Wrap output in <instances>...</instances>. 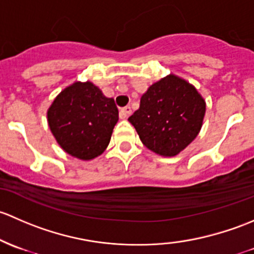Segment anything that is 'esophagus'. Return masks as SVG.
<instances>
[{"instance_id": "obj_1", "label": "esophagus", "mask_w": 254, "mask_h": 254, "mask_svg": "<svg viewBox=\"0 0 254 254\" xmlns=\"http://www.w3.org/2000/svg\"><path fill=\"white\" fill-rule=\"evenodd\" d=\"M130 114H132V109H130V106H126V108L121 109V111H120V117H121L122 120H125L127 119Z\"/></svg>"}]
</instances>
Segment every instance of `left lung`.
<instances>
[{
    "label": "left lung",
    "mask_w": 254,
    "mask_h": 254,
    "mask_svg": "<svg viewBox=\"0 0 254 254\" xmlns=\"http://www.w3.org/2000/svg\"><path fill=\"white\" fill-rule=\"evenodd\" d=\"M204 115L205 100L194 85L169 74L148 88L128 121L149 150L175 156L195 139Z\"/></svg>",
    "instance_id": "left-lung-1"
}]
</instances>
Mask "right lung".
Returning <instances> with one entry per match:
<instances>
[{
	"label": "right lung",
	"mask_w": 254,
	"mask_h": 254,
	"mask_svg": "<svg viewBox=\"0 0 254 254\" xmlns=\"http://www.w3.org/2000/svg\"><path fill=\"white\" fill-rule=\"evenodd\" d=\"M119 110L91 82H74L55 98L48 124L59 145L73 158L91 160L108 148Z\"/></svg>",
	"instance_id": "1"
}]
</instances>
